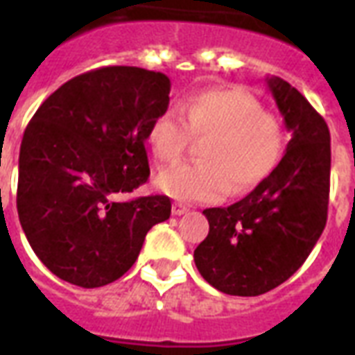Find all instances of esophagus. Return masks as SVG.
<instances>
[{
  "label": "esophagus",
  "mask_w": 355,
  "mask_h": 355,
  "mask_svg": "<svg viewBox=\"0 0 355 355\" xmlns=\"http://www.w3.org/2000/svg\"><path fill=\"white\" fill-rule=\"evenodd\" d=\"M189 208L184 205V202H173V207H171V212L175 214V216H182V214L188 212Z\"/></svg>",
  "instance_id": "obj_1"
}]
</instances>
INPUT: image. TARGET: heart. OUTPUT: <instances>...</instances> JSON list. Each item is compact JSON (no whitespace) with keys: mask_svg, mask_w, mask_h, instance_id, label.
I'll return each instance as SVG.
<instances>
[{"mask_svg":"<svg viewBox=\"0 0 355 355\" xmlns=\"http://www.w3.org/2000/svg\"><path fill=\"white\" fill-rule=\"evenodd\" d=\"M191 137L202 139V162L180 166L158 177V188L188 202L220 201L229 193H245L266 180L285 153V126L277 115L262 110L255 96L238 89H207L167 107L147 132L158 166H175L184 158Z\"/></svg>","mask_w":355,"mask_h":355,"instance_id":"1","label":"heart"}]
</instances>
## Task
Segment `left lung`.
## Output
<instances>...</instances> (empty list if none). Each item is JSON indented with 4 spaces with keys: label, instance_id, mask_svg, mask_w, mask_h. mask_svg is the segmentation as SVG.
Here are the masks:
<instances>
[{
    "label": "left lung",
    "instance_id": "1",
    "mask_svg": "<svg viewBox=\"0 0 355 355\" xmlns=\"http://www.w3.org/2000/svg\"><path fill=\"white\" fill-rule=\"evenodd\" d=\"M268 85L292 132L285 156L242 201L202 210L210 231L193 251L199 274L231 296H259L285 283L328 220V124L291 83L268 78Z\"/></svg>",
    "mask_w": 355,
    "mask_h": 355
}]
</instances>
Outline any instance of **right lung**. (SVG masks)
<instances>
[{"label": "right lung", "mask_w": 355, "mask_h": 355, "mask_svg": "<svg viewBox=\"0 0 355 355\" xmlns=\"http://www.w3.org/2000/svg\"><path fill=\"white\" fill-rule=\"evenodd\" d=\"M166 74L102 67L63 83L24 132L16 208L27 242L59 279L83 288L117 281L167 196H123L148 180V126L169 105Z\"/></svg>", "instance_id": "add662e5"}]
</instances>
